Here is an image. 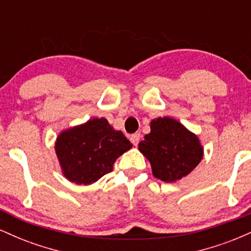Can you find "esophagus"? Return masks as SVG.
<instances>
[{
	"label": "esophagus",
	"mask_w": 251,
	"mask_h": 251,
	"mask_svg": "<svg viewBox=\"0 0 251 251\" xmlns=\"http://www.w3.org/2000/svg\"><path fill=\"white\" fill-rule=\"evenodd\" d=\"M129 140H131L132 144H133L134 146H137L138 144H139V140H140V133H134L131 135V138H129Z\"/></svg>",
	"instance_id": "obj_1"
}]
</instances>
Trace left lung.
Instances as JSON below:
<instances>
[{
	"instance_id": "obj_1",
	"label": "left lung",
	"mask_w": 251,
	"mask_h": 251,
	"mask_svg": "<svg viewBox=\"0 0 251 251\" xmlns=\"http://www.w3.org/2000/svg\"><path fill=\"white\" fill-rule=\"evenodd\" d=\"M151 132L138 149L149 159L158 179L174 183L188 176L203 158V146L195 133L172 118L151 122Z\"/></svg>"
}]
</instances>
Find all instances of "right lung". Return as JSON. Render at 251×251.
<instances>
[{
  "mask_svg": "<svg viewBox=\"0 0 251 251\" xmlns=\"http://www.w3.org/2000/svg\"><path fill=\"white\" fill-rule=\"evenodd\" d=\"M132 148L122 131L105 118H93L57 135L55 152L62 174L72 183L89 185L113 170V164Z\"/></svg>",
  "mask_w": 251,
  "mask_h": 251,
  "instance_id": "obj_1",
  "label": "right lung"
}]
</instances>
